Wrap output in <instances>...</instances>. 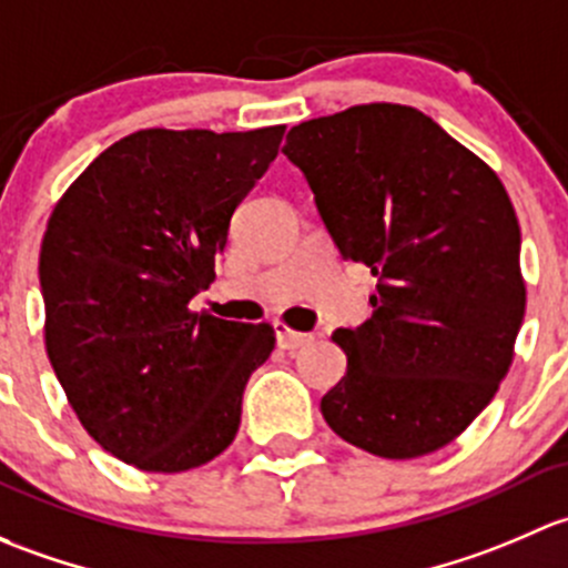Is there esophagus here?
<instances>
[{"label":"esophagus","mask_w":568,"mask_h":568,"mask_svg":"<svg viewBox=\"0 0 568 568\" xmlns=\"http://www.w3.org/2000/svg\"><path fill=\"white\" fill-rule=\"evenodd\" d=\"M273 331H276V342L282 349H297V347H303V344L312 342V333L292 331V327L282 323V320H278V323H273Z\"/></svg>","instance_id":"obj_1"}]
</instances>
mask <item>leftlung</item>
Segmentation results:
<instances>
[{
  "label": "left lung",
  "mask_w": 568,
  "mask_h": 568,
  "mask_svg": "<svg viewBox=\"0 0 568 568\" xmlns=\"http://www.w3.org/2000/svg\"><path fill=\"white\" fill-rule=\"evenodd\" d=\"M284 155L338 251L377 278L372 320L333 333L347 374L320 402L327 426L383 459L448 446L498 390L525 317L519 221L500 178L399 103L301 122Z\"/></svg>",
  "instance_id": "8db88e82"
}]
</instances>
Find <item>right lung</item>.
Instances as JSON below:
<instances>
[{
  "instance_id": "add662e5",
  "label": "right lung",
  "mask_w": 568,
  "mask_h": 568,
  "mask_svg": "<svg viewBox=\"0 0 568 568\" xmlns=\"http://www.w3.org/2000/svg\"><path fill=\"white\" fill-rule=\"evenodd\" d=\"M284 125L148 128L103 150L54 204L40 245L45 353L87 435L148 473L215 459L237 435L267 323L191 312L230 219Z\"/></svg>"
}]
</instances>
